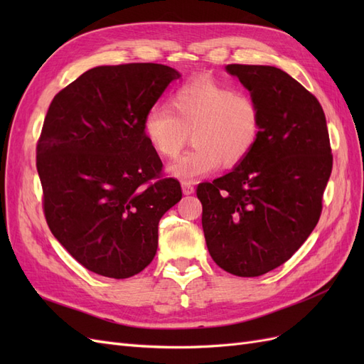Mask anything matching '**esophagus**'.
<instances>
[{
  "instance_id": "34e87169",
  "label": "esophagus",
  "mask_w": 364,
  "mask_h": 364,
  "mask_svg": "<svg viewBox=\"0 0 364 364\" xmlns=\"http://www.w3.org/2000/svg\"><path fill=\"white\" fill-rule=\"evenodd\" d=\"M182 191L183 194H193L194 193V186L191 182H182Z\"/></svg>"
}]
</instances>
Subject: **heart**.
Returning <instances> with one entry per match:
<instances>
[{
    "label": "heart",
    "mask_w": 364,
    "mask_h": 364,
    "mask_svg": "<svg viewBox=\"0 0 364 364\" xmlns=\"http://www.w3.org/2000/svg\"><path fill=\"white\" fill-rule=\"evenodd\" d=\"M150 147L173 159L191 141L194 149L168 167L173 178L191 182L220 168L235 167L257 147L261 111L247 94L235 92L209 77L186 82L168 98L167 106H153L142 121Z\"/></svg>",
    "instance_id": "b5f03b06"
}]
</instances>
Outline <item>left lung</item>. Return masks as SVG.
I'll use <instances>...</instances> for the list:
<instances>
[{
	"mask_svg": "<svg viewBox=\"0 0 364 364\" xmlns=\"http://www.w3.org/2000/svg\"><path fill=\"white\" fill-rule=\"evenodd\" d=\"M261 111L257 147L237 167L197 186L209 255L235 277L279 267L313 232L333 170L317 98L269 65H228Z\"/></svg>",
	"mask_w": 364,
	"mask_h": 364,
	"instance_id": "obj_1",
	"label": "left lung"
}]
</instances>
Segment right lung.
Listing matches in <instances>:
<instances>
[{"mask_svg":"<svg viewBox=\"0 0 364 364\" xmlns=\"http://www.w3.org/2000/svg\"><path fill=\"white\" fill-rule=\"evenodd\" d=\"M181 74L161 63L106 65L56 94L36 167L51 234L83 267L115 279L156 255L161 217L181 200L178 179L142 130L146 114Z\"/></svg>","mask_w":364,"mask_h":364,"instance_id":"obj_1","label":"right lung"}]
</instances>
